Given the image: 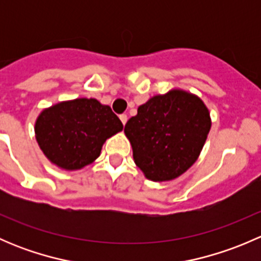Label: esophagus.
I'll return each instance as SVG.
<instances>
[{
  "label": "esophagus",
  "mask_w": 261,
  "mask_h": 261,
  "mask_svg": "<svg viewBox=\"0 0 261 261\" xmlns=\"http://www.w3.org/2000/svg\"><path fill=\"white\" fill-rule=\"evenodd\" d=\"M120 120H121V122H122V125L125 126L126 125V122H127V115H120Z\"/></svg>",
  "instance_id": "obj_1"
}]
</instances>
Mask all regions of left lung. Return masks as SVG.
Masks as SVG:
<instances>
[{"instance_id": "obj_1", "label": "left lung", "mask_w": 261, "mask_h": 261, "mask_svg": "<svg viewBox=\"0 0 261 261\" xmlns=\"http://www.w3.org/2000/svg\"><path fill=\"white\" fill-rule=\"evenodd\" d=\"M211 125L208 109L197 94L173 88L139 106L125 125V135L145 178L168 181L196 163Z\"/></svg>"}]
</instances>
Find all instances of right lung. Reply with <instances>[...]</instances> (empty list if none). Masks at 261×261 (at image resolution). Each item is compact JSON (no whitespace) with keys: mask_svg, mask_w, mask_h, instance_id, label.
Masks as SVG:
<instances>
[{"mask_svg":"<svg viewBox=\"0 0 261 261\" xmlns=\"http://www.w3.org/2000/svg\"><path fill=\"white\" fill-rule=\"evenodd\" d=\"M34 128L46 159L59 169L74 172L92 164L105 141L122 131L123 125L107 105L75 98L44 109Z\"/></svg>","mask_w":261,"mask_h":261,"instance_id":"add662e5","label":"right lung"}]
</instances>
